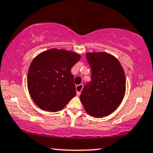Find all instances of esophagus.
<instances>
[{
	"label": "esophagus",
	"instance_id": "1",
	"mask_svg": "<svg viewBox=\"0 0 153 153\" xmlns=\"http://www.w3.org/2000/svg\"><path fill=\"white\" fill-rule=\"evenodd\" d=\"M82 88H83L82 84H80V85H76V92H77V94H78V96H79L80 94V92L82 90Z\"/></svg>",
	"mask_w": 153,
	"mask_h": 153
}]
</instances>
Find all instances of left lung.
<instances>
[{
	"mask_svg": "<svg viewBox=\"0 0 153 153\" xmlns=\"http://www.w3.org/2000/svg\"><path fill=\"white\" fill-rule=\"evenodd\" d=\"M92 70L90 82L80 99L85 109L94 117L111 114L122 102L126 92L124 71L117 58L105 52L86 53Z\"/></svg>",
	"mask_w": 153,
	"mask_h": 153,
	"instance_id": "left-lung-1",
	"label": "left lung"
}]
</instances>
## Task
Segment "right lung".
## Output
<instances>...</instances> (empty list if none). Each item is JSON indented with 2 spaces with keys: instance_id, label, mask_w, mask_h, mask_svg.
<instances>
[{
  "instance_id": "1",
  "label": "right lung",
  "mask_w": 153,
  "mask_h": 153,
  "mask_svg": "<svg viewBox=\"0 0 153 153\" xmlns=\"http://www.w3.org/2000/svg\"><path fill=\"white\" fill-rule=\"evenodd\" d=\"M80 59L78 53L56 49L34 58L28 71L27 87L32 100L40 109L60 111L75 96L71 68Z\"/></svg>"
}]
</instances>
